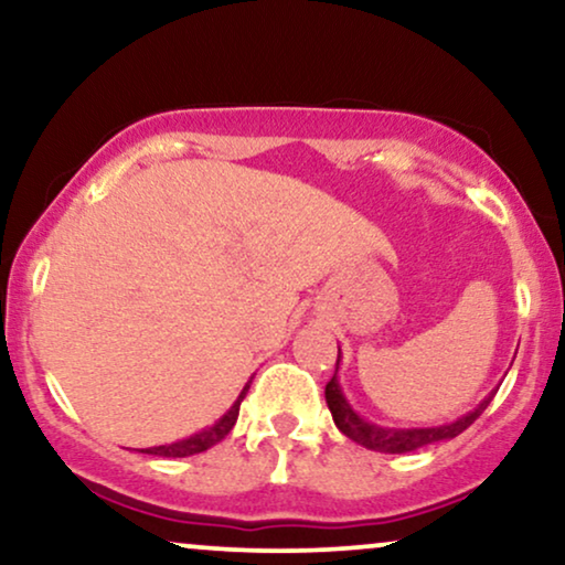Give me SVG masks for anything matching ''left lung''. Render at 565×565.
<instances>
[{
    "label": "left lung",
    "instance_id": "left-lung-1",
    "mask_svg": "<svg viewBox=\"0 0 565 565\" xmlns=\"http://www.w3.org/2000/svg\"><path fill=\"white\" fill-rule=\"evenodd\" d=\"M339 362H342V350H339V358H337V373H339ZM337 373L327 383V406L331 412V419H334V424H337V429L342 431V435L350 437L352 443L367 447V450L388 452V455L414 452V450H419V447L458 437L460 431H466L470 424H473L478 416L483 414V408L491 404L493 393H497V391H491L489 396H486L481 404L473 408V412L462 414L460 419L437 424V427H408V429L406 427H381V424L367 422L365 416H360L358 412H354L352 404L344 396L342 383H339Z\"/></svg>",
    "mask_w": 565,
    "mask_h": 565
}]
</instances>
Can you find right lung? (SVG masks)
Instances as JSON below:
<instances>
[{
	"mask_svg": "<svg viewBox=\"0 0 565 565\" xmlns=\"http://www.w3.org/2000/svg\"><path fill=\"white\" fill-rule=\"evenodd\" d=\"M252 381L244 385L242 393H238L234 404L226 414L221 416L218 422L211 424V427L195 431V435L184 437V439H177V443H169V445H157V447H146V455H157V458H190V455H198V452H205L211 450L213 445H218L221 439H226V435L231 429H234V424L238 419V406H242V401L246 396V391H249Z\"/></svg>",
	"mask_w": 565,
	"mask_h": 565,
	"instance_id": "right-lung-1",
	"label": "right lung"
}]
</instances>
